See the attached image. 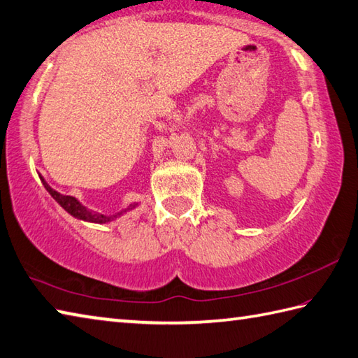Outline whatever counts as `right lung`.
<instances>
[{
    "mask_svg": "<svg viewBox=\"0 0 358 358\" xmlns=\"http://www.w3.org/2000/svg\"><path fill=\"white\" fill-rule=\"evenodd\" d=\"M41 178V177H40ZM41 181H43V186L46 187V191L51 194V197L59 203V205L65 209V211H68L69 214H71L73 217H76V219H80V220H87V222H94V223H107V222H111L113 219H116L117 215H121L124 211L117 213L115 215H103V214H97V213H91L88 211V209L85 206H82L79 201H77L74 197H69V195H63V194H59L55 192L52 187H49L46 181L41 178ZM130 208H135V205H131Z\"/></svg>",
    "mask_w": 358,
    "mask_h": 358,
    "instance_id": "obj_1",
    "label": "right lung"
}]
</instances>
